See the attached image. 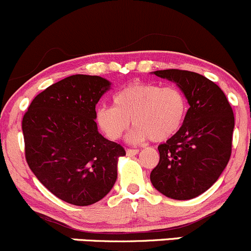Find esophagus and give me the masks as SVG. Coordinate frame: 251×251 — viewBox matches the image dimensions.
<instances>
[{
  "instance_id": "34e87169",
  "label": "esophagus",
  "mask_w": 251,
  "mask_h": 251,
  "mask_svg": "<svg viewBox=\"0 0 251 251\" xmlns=\"http://www.w3.org/2000/svg\"><path fill=\"white\" fill-rule=\"evenodd\" d=\"M137 153H139V150H137V148H128V150H126V155H129V157L136 155Z\"/></svg>"
}]
</instances>
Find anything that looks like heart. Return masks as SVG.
Returning <instances> with one entry per match:
<instances>
[{"instance_id":"heart-1","label":"heart","mask_w":251,"mask_h":251,"mask_svg":"<svg viewBox=\"0 0 251 251\" xmlns=\"http://www.w3.org/2000/svg\"><path fill=\"white\" fill-rule=\"evenodd\" d=\"M112 100L114 106L96 110L97 125L110 140L122 137L131 121L135 128L128 136L130 142L165 141L179 130L188 114L185 94L176 86L135 82L118 91Z\"/></svg>"}]
</instances>
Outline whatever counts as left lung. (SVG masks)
<instances>
[{
	"instance_id": "left-lung-1",
	"label": "left lung",
	"mask_w": 251,
	"mask_h": 251,
	"mask_svg": "<svg viewBox=\"0 0 251 251\" xmlns=\"http://www.w3.org/2000/svg\"><path fill=\"white\" fill-rule=\"evenodd\" d=\"M176 83L189 109L180 129L159 145L158 165L151 182L174 200H190L217 182L231 157L234 117L222 88L194 72L166 69L153 72Z\"/></svg>"
}]
</instances>
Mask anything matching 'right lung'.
Segmentation results:
<instances>
[{
    "instance_id": "1",
    "label": "right lung",
    "mask_w": 251,
    "mask_h": 251,
    "mask_svg": "<svg viewBox=\"0 0 251 251\" xmlns=\"http://www.w3.org/2000/svg\"><path fill=\"white\" fill-rule=\"evenodd\" d=\"M110 87L97 75H72L39 93L24 115L29 169L53 195L75 206L107 195L117 179L118 158L126 155L96 123V105Z\"/></svg>"
}]
</instances>
